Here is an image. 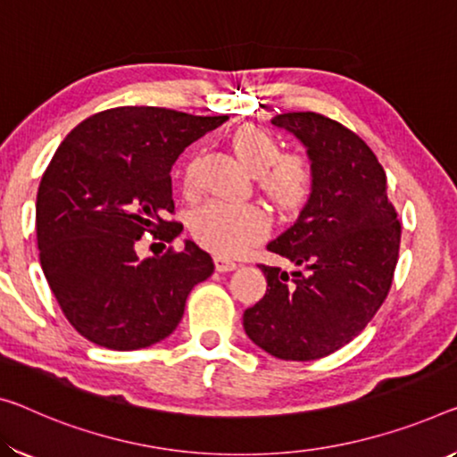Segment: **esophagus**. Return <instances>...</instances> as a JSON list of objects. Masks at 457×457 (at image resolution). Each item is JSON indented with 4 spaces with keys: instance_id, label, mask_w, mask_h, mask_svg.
<instances>
[{
    "instance_id": "1",
    "label": "esophagus",
    "mask_w": 457,
    "mask_h": 457,
    "mask_svg": "<svg viewBox=\"0 0 457 457\" xmlns=\"http://www.w3.org/2000/svg\"><path fill=\"white\" fill-rule=\"evenodd\" d=\"M214 268H216V271H233V270H237V263L235 262H230V259H227V257H222V255H216L214 257Z\"/></svg>"
}]
</instances>
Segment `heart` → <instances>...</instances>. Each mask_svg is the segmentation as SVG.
<instances>
[{"mask_svg": "<svg viewBox=\"0 0 457 457\" xmlns=\"http://www.w3.org/2000/svg\"><path fill=\"white\" fill-rule=\"evenodd\" d=\"M238 161L257 175L259 187L278 208L292 210L306 200L312 186V170L300 155H279V145L268 130L241 126L230 137ZM198 161L189 159L184 170V187H195ZM192 235L222 255H235L268 233V216L253 204L208 202L189 216Z\"/></svg>", "mask_w": 457, "mask_h": 457, "instance_id": "heart-1", "label": "heart"}]
</instances>
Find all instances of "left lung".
I'll return each instance as SVG.
<instances>
[{"label": "left lung", "mask_w": 457, "mask_h": 457, "mask_svg": "<svg viewBox=\"0 0 457 457\" xmlns=\"http://www.w3.org/2000/svg\"><path fill=\"white\" fill-rule=\"evenodd\" d=\"M271 124L304 146L312 186L292 227L268 243L300 270L287 276L259 265L268 290L245 311L243 327L278 360L311 361L347 345L382 306L400 222L382 165L355 132L314 112L279 114Z\"/></svg>", "instance_id": "left-lung-1"}]
</instances>
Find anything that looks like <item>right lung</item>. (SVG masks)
<instances>
[{"mask_svg": "<svg viewBox=\"0 0 457 457\" xmlns=\"http://www.w3.org/2000/svg\"><path fill=\"white\" fill-rule=\"evenodd\" d=\"M228 116L122 106L89 116L62 140L37 195L40 265L67 320L96 345L130 351L170 337L187 294L214 271L206 251L138 257L140 237L171 243V167ZM165 247V245H163Z\"/></svg>", "mask_w": 457, "mask_h": 457, "instance_id": "1", "label": "right lung"}]
</instances>
